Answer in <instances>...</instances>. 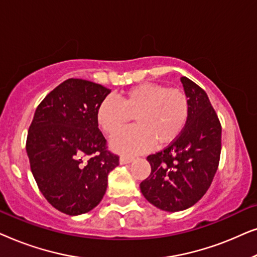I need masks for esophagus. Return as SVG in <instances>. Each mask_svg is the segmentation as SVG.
<instances>
[{"instance_id": "34e87169", "label": "esophagus", "mask_w": 257, "mask_h": 257, "mask_svg": "<svg viewBox=\"0 0 257 257\" xmlns=\"http://www.w3.org/2000/svg\"><path fill=\"white\" fill-rule=\"evenodd\" d=\"M132 160H133V157H130V156H120V159H119V163H120V165H126V164L132 163Z\"/></svg>"}]
</instances>
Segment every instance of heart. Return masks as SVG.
Here are the masks:
<instances>
[{"mask_svg":"<svg viewBox=\"0 0 257 257\" xmlns=\"http://www.w3.org/2000/svg\"><path fill=\"white\" fill-rule=\"evenodd\" d=\"M189 101L184 91L158 83H143L119 94L106 97L97 110V120L107 136L124 130L133 118L136 127L121 132L111 142L112 149L125 154L150 150L154 143L174 142L187 124Z\"/></svg>","mask_w":257,"mask_h":257,"instance_id":"1","label":"heart"}]
</instances>
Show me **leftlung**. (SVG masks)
<instances>
[{
  "label": "left lung",
  "instance_id": "8db88e82",
  "mask_svg": "<svg viewBox=\"0 0 257 257\" xmlns=\"http://www.w3.org/2000/svg\"><path fill=\"white\" fill-rule=\"evenodd\" d=\"M189 101L184 131L166 149L147 157L151 174L140 184L149 202L166 212L195 205L212 184L221 154V124L207 93L180 78Z\"/></svg>",
  "mask_w": 257,
  "mask_h": 257
}]
</instances>
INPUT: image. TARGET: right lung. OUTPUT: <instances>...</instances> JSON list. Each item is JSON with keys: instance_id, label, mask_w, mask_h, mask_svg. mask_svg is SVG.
Returning a JSON list of instances; mask_svg holds the SVG:
<instances>
[{"instance_id": "add662e5", "label": "right lung", "mask_w": 257, "mask_h": 257, "mask_svg": "<svg viewBox=\"0 0 257 257\" xmlns=\"http://www.w3.org/2000/svg\"><path fill=\"white\" fill-rule=\"evenodd\" d=\"M110 89L70 78L38 105L27 137L30 168L42 194L68 215L90 212L106 192L119 157L107 150L97 110Z\"/></svg>"}]
</instances>
